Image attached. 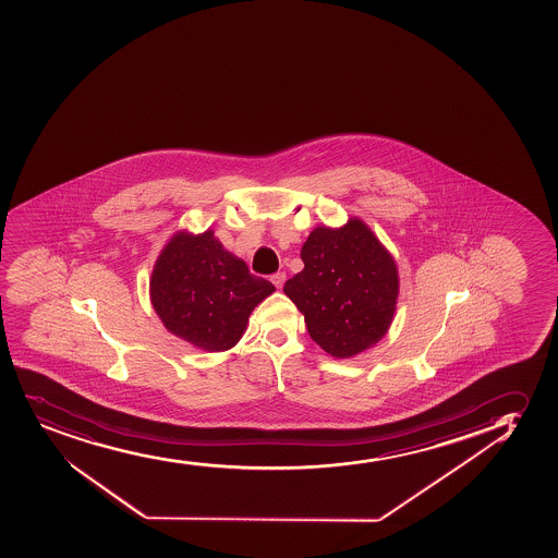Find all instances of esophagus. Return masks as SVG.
I'll return each mask as SVG.
<instances>
[{"mask_svg":"<svg viewBox=\"0 0 558 558\" xmlns=\"http://www.w3.org/2000/svg\"><path fill=\"white\" fill-rule=\"evenodd\" d=\"M270 282L275 283L276 288L282 289L283 283H286V272H276V275L270 276Z\"/></svg>","mask_w":558,"mask_h":558,"instance_id":"34e87169","label":"esophagus"}]
</instances>
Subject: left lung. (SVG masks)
<instances>
[{"label": "left lung", "instance_id": "obj_1", "mask_svg": "<svg viewBox=\"0 0 558 558\" xmlns=\"http://www.w3.org/2000/svg\"><path fill=\"white\" fill-rule=\"evenodd\" d=\"M304 269L283 293L304 315L315 343L333 357L367 351L388 333L399 296L393 256L364 220L317 226L301 251Z\"/></svg>", "mask_w": 558, "mask_h": 558}]
</instances>
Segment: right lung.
<instances>
[{
    "mask_svg": "<svg viewBox=\"0 0 558 558\" xmlns=\"http://www.w3.org/2000/svg\"><path fill=\"white\" fill-rule=\"evenodd\" d=\"M275 286L251 275L214 230L175 232L151 270L150 301L165 328L207 352L232 349Z\"/></svg>",
    "mask_w": 558,
    "mask_h": 558,
    "instance_id": "1",
    "label": "right lung"
}]
</instances>
